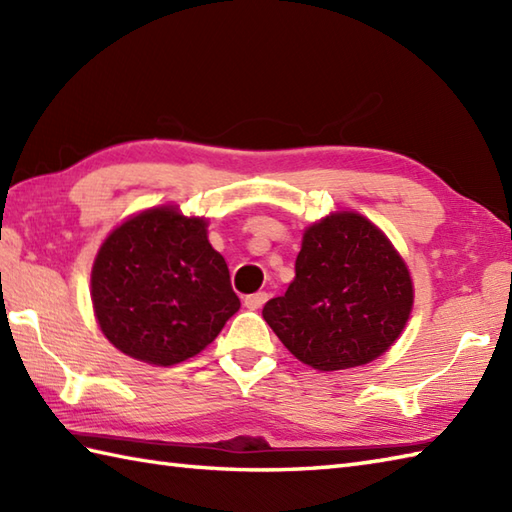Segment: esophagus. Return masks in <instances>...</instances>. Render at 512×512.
Here are the masks:
<instances>
[{
    "instance_id": "obj_1",
    "label": "esophagus",
    "mask_w": 512,
    "mask_h": 512,
    "mask_svg": "<svg viewBox=\"0 0 512 512\" xmlns=\"http://www.w3.org/2000/svg\"><path fill=\"white\" fill-rule=\"evenodd\" d=\"M268 301V292H255V295H248L246 299H244V306L248 308V310H259L264 306V303Z\"/></svg>"
}]
</instances>
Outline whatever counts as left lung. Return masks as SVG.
<instances>
[{"label":"left lung","mask_w":512,"mask_h":512,"mask_svg":"<svg viewBox=\"0 0 512 512\" xmlns=\"http://www.w3.org/2000/svg\"><path fill=\"white\" fill-rule=\"evenodd\" d=\"M295 281L264 319L301 363L321 372L374 361L413 306L409 270L389 239L358 213H334L303 233Z\"/></svg>","instance_id":"obj_1"}]
</instances>
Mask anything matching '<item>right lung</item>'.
I'll use <instances>...</instances> for the list:
<instances>
[{"mask_svg":"<svg viewBox=\"0 0 512 512\" xmlns=\"http://www.w3.org/2000/svg\"><path fill=\"white\" fill-rule=\"evenodd\" d=\"M92 301L107 339L151 365L202 352L239 310L206 222L169 206L132 217L105 239L92 268Z\"/></svg>","mask_w":512,"mask_h":512,"instance_id":"1","label":"right lung"}]
</instances>
